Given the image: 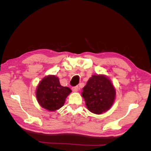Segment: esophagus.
<instances>
[{"label": "esophagus", "mask_w": 151, "mask_h": 151, "mask_svg": "<svg viewBox=\"0 0 151 151\" xmlns=\"http://www.w3.org/2000/svg\"><path fill=\"white\" fill-rule=\"evenodd\" d=\"M72 89L73 91H74V92H77V91H79V87L77 86H75V87H72Z\"/></svg>", "instance_id": "34e87169"}]
</instances>
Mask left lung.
I'll return each mask as SVG.
<instances>
[{
	"instance_id": "obj_1",
	"label": "left lung",
	"mask_w": 151,
	"mask_h": 151,
	"mask_svg": "<svg viewBox=\"0 0 151 151\" xmlns=\"http://www.w3.org/2000/svg\"><path fill=\"white\" fill-rule=\"evenodd\" d=\"M116 91L111 81L104 75H93L82 92L89 110L101 114L109 109L115 99Z\"/></svg>"
}]
</instances>
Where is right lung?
<instances>
[{
	"instance_id": "obj_1",
	"label": "right lung",
	"mask_w": 151,
	"mask_h": 151,
	"mask_svg": "<svg viewBox=\"0 0 151 151\" xmlns=\"http://www.w3.org/2000/svg\"><path fill=\"white\" fill-rule=\"evenodd\" d=\"M71 92L69 88L60 85L58 77L50 75L40 81L36 95L41 106L54 111L63 106L66 98Z\"/></svg>"
}]
</instances>
